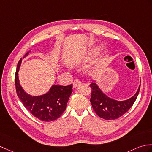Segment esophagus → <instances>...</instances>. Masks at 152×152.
Here are the masks:
<instances>
[{
  "mask_svg": "<svg viewBox=\"0 0 152 152\" xmlns=\"http://www.w3.org/2000/svg\"><path fill=\"white\" fill-rule=\"evenodd\" d=\"M82 83V81L80 80L79 79H76L75 81L73 82V87H76L77 86H79L80 84Z\"/></svg>",
  "mask_w": 152,
  "mask_h": 152,
  "instance_id": "obj_1",
  "label": "esophagus"
}]
</instances>
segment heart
Returning a JSON list of instances; mask_svg holds the SVG:
<instances>
[{"label": "heart", "mask_w": 152, "mask_h": 152, "mask_svg": "<svg viewBox=\"0 0 152 152\" xmlns=\"http://www.w3.org/2000/svg\"><path fill=\"white\" fill-rule=\"evenodd\" d=\"M100 49H101V48L99 47H95L93 49H91V50L87 53V54L86 56V60L91 59L94 58L95 56H96L98 54V53H99Z\"/></svg>", "instance_id": "b5f03b06"}]
</instances>
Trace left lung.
I'll return each mask as SVG.
<instances>
[{
  "label": "left lung",
  "mask_w": 152,
  "mask_h": 152,
  "mask_svg": "<svg viewBox=\"0 0 152 152\" xmlns=\"http://www.w3.org/2000/svg\"><path fill=\"white\" fill-rule=\"evenodd\" d=\"M92 89L91 103L95 113L105 120H115L121 117L132 107L139 93L140 85L133 96L124 101H117L109 98L98 87L96 83L90 85Z\"/></svg>",
  "instance_id": "8db88e82"
}]
</instances>
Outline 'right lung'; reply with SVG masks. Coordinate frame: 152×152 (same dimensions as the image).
Listing matches in <instances>:
<instances>
[{"instance_id":"1","label":"right lung","mask_w":152,"mask_h":152,"mask_svg":"<svg viewBox=\"0 0 152 152\" xmlns=\"http://www.w3.org/2000/svg\"><path fill=\"white\" fill-rule=\"evenodd\" d=\"M29 52L25 54L27 56ZM22 59L17 64L15 83L17 96L27 110L42 121L50 122L58 119L65 111L69 97L72 92V84L67 86H52L47 93L39 96L28 94L21 87L18 72Z\"/></svg>"}]
</instances>
